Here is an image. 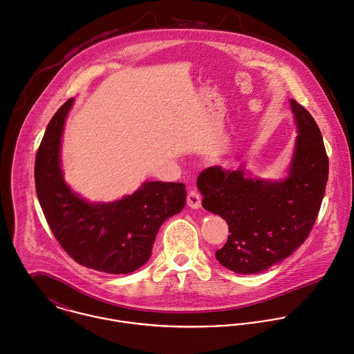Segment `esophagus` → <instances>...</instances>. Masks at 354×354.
Segmentation results:
<instances>
[{
  "mask_svg": "<svg viewBox=\"0 0 354 354\" xmlns=\"http://www.w3.org/2000/svg\"><path fill=\"white\" fill-rule=\"evenodd\" d=\"M187 205L192 209H199L201 207V196L196 191H189L187 195Z\"/></svg>",
  "mask_w": 354,
  "mask_h": 354,
  "instance_id": "obj_1",
  "label": "esophagus"
}]
</instances>
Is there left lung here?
I'll return each mask as SVG.
<instances>
[{
    "label": "left lung",
    "instance_id": "8db88e82",
    "mask_svg": "<svg viewBox=\"0 0 354 354\" xmlns=\"http://www.w3.org/2000/svg\"><path fill=\"white\" fill-rule=\"evenodd\" d=\"M295 147L284 178L252 177L243 166H212L198 177L202 206L230 225L217 261L237 274H257L290 257L310 234L328 181L322 131L306 109L290 100Z\"/></svg>",
    "mask_w": 354,
    "mask_h": 354
}]
</instances>
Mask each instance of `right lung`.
<instances>
[{"instance_id": "obj_1", "label": "right lung", "mask_w": 354, "mask_h": 354, "mask_svg": "<svg viewBox=\"0 0 354 354\" xmlns=\"http://www.w3.org/2000/svg\"><path fill=\"white\" fill-rule=\"evenodd\" d=\"M67 100L50 119L35 156V189L44 216L60 245L78 263L111 274L141 268L152 254L160 225L187 199L183 183L145 181L114 202H88L64 181L60 151Z\"/></svg>"}]
</instances>
